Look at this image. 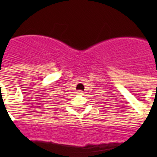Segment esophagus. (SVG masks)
I'll return each instance as SVG.
<instances>
[{
    "instance_id": "obj_1",
    "label": "esophagus",
    "mask_w": 157,
    "mask_h": 157,
    "mask_svg": "<svg viewBox=\"0 0 157 157\" xmlns=\"http://www.w3.org/2000/svg\"><path fill=\"white\" fill-rule=\"evenodd\" d=\"M78 94H82L83 93H82V90H78Z\"/></svg>"
}]
</instances>
